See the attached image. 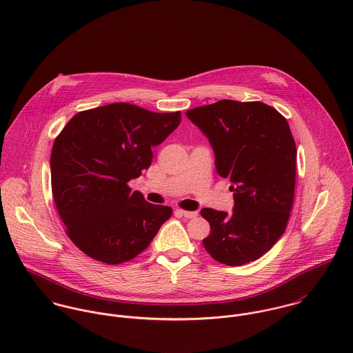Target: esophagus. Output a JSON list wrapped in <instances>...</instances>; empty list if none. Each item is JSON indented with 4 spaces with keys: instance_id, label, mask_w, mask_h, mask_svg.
Listing matches in <instances>:
<instances>
[{
    "instance_id": "1",
    "label": "esophagus",
    "mask_w": 353,
    "mask_h": 353,
    "mask_svg": "<svg viewBox=\"0 0 353 353\" xmlns=\"http://www.w3.org/2000/svg\"><path fill=\"white\" fill-rule=\"evenodd\" d=\"M175 213L176 214H181V216H185L186 219H194V217H197V212H189V210H183V209H176L175 210Z\"/></svg>"
}]
</instances>
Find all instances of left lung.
Listing matches in <instances>:
<instances>
[{"label": "left lung", "instance_id": "1", "mask_svg": "<svg viewBox=\"0 0 353 353\" xmlns=\"http://www.w3.org/2000/svg\"><path fill=\"white\" fill-rule=\"evenodd\" d=\"M188 118L209 139L216 170L228 178L234 212L203 208L202 241L213 259L241 266L269 252L284 234L295 196L296 145L287 119L262 101L223 99Z\"/></svg>", "mask_w": 353, "mask_h": 353}]
</instances>
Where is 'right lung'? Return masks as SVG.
<instances>
[{
  "instance_id": "obj_1",
  "label": "right lung",
  "mask_w": 353,
  "mask_h": 353,
  "mask_svg": "<svg viewBox=\"0 0 353 353\" xmlns=\"http://www.w3.org/2000/svg\"><path fill=\"white\" fill-rule=\"evenodd\" d=\"M181 111L111 103L77 112L54 140L51 190L69 239L88 256L119 265L144 252L172 209L145 201L129 181L152 163Z\"/></svg>"
}]
</instances>
